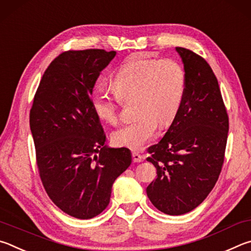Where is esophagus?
Returning a JSON list of instances; mask_svg holds the SVG:
<instances>
[{
	"label": "esophagus",
	"instance_id": "34e87169",
	"mask_svg": "<svg viewBox=\"0 0 251 251\" xmlns=\"http://www.w3.org/2000/svg\"><path fill=\"white\" fill-rule=\"evenodd\" d=\"M143 159H144V157L141 154H140V153H138V152L132 153V160H133L134 163H138V162H142Z\"/></svg>",
	"mask_w": 251,
	"mask_h": 251
}]
</instances>
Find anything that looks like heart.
Returning <instances> with one entry per match:
<instances>
[{"mask_svg": "<svg viewBox=\"0 0 251 251\" xmlns=\"http://www.w3.org/2000/svg\"><path fill=\"white\" fill-rule=\"evenodd\" d=\"M113 91L99 86L92 92V108L101 120H119L121 99L133 100L134 118L113 131L117 147L140 149L156 132L159 123L168 126L181 110L186 92L184 68L173 59L131 57L113 75Z\"/></svg>", "mask_w": 251, "mask_h": 251, "instance_id": "obj_1", "label": "heart"}]
</instances>
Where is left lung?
<instances>
[{
	"instance_id": "obj_1",
	"label": "left lung",
	"mask_w": 251,
	"mask_h": 251,
	"mask_svg": "<svg viewBox=\"0 0 251 251\" xmlns=\"http://www.w3.org/2000/svg\"><path fill=\"white\" fill-rule=\"evenodd\" d=\"M175 50L186 75L185 98L164 137L148 149L147 159L157 174L147 187L148 197L168 215L191 212L213 190L229 129L217 78L207 61L186 48Z\"/></svg>"
}]
</instances>
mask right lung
Segmentation results:
<instances>
[{
	"label": "right lung",
	"mask_w": 251,
	"mask_h": 251,
	"mask_svg": "<svg viewBox=\"0 0 251 251\" xmlns=\"http://www.w3.org/2000/svg\"><path fill=\"white\" fill-rule=\"evenodd\" d=\"M114 56L104 50L61 52L44 73L29 112L44 188L75 218H94L104 210L113 182L132 162L129 149L105 146L92 108L96 80Z\"/></svg>",
	"instance_id": "obj_1"
}]
</instances>
